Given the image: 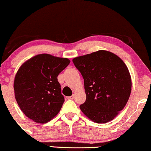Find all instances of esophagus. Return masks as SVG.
I'll return each instance as SVG.
<instances>
[{"instance_id": "esophagus-1", "label": "esophagus", "mask_w": 151, "mask_h": 151, "mask_svg": "<svg viewBox=\"0 0 151 151\" xmlns=\"http://www.w3.org/2000/svg\"><path fill=\"white\" fill-rule=\"evenodd\" d=\"M74 98H75V95H72L71 96H69V97H67V99L68 100H73V99H74Z\"/></svg>"}]
</instances>
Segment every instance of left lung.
Here are the masks:
<instances>
[{
	"mask_svg": "<svg viewBox=\"0 0 151 151\" xmlns=\"http://www.w3.org/2000/svg\"><path fill=\"white\" fill-rule=\"evenodd\" d=\"M73 63L84 78L86 99L80 110L94 122L113 120L131 95V77L127 65L105 50L76 57Z\"/></svg>",
	"mask_w": 151,
	"mask_h": 151,
	"instance_id": "1",
	"label": "left lung"
}]
</instances>
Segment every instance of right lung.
<instances>
[{"instance_id": "right-lung-1", "label": "right lung", "mask_w": 151, "mask_h": 151, "mask_svg": "<svg viewBox=\"0 0 151 151\" xmlns=\"http://www.w3.org/2000/svg\"><path fill=\"white\" fill-rule=\"evenodd\" d=\"M69 63L68 58L42 53L20 66L14 78V89L16 102L27 117L44 124L60 112L65 98L58 76Z\"/></svg>"}]
</instances>
